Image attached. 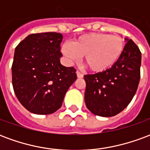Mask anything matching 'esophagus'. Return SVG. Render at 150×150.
Here are the masks:
<instances>
[{"mask_svg":"<svg viewBox=\"0 0 150 150\" xmlns=\"http://www.w3.org/2000/svg\"><path fill=\"white\" fill-rule=\"evenodd\" d=\"M76 75H77V77H78V78H83V75L82 74L81 72L79 71H76Z\"/></svg>","mask_w":150,"mask_h":150,"instance_id":"1","label":"esophagus"}]
</instances>
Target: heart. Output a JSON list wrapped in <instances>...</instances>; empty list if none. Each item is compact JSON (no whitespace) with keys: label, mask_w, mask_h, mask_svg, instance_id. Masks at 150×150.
<instances>
[{"label":"heart","mask_w":150,"mask_h":150,"mask_svg":"<svg viewBox=\"0 0 150 150\" xmlns=\"http://www.w3.org/2000/svg\"><path fill=\"white\" fill-rule=\"evenodd\" d=\"M125 48V42L118 35L91 33L82 35L72 42L65 43L62 53L70 62H77L84 56V63L96 73L106 71L119 61Z\"/></svg>","instance_id":"b5f03b06"}]
</instances>
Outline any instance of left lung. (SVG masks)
<instances>
[{"instance_id":"1","label":"left lung","mask_w":150,"mask_h":150,"mask_svg":"<svg viewBox=\"0 0 150 150\" xmlns=\"http://www.w3.org/2000/svg\"><path fill=\"white\" fill-rule=\"evenodd\" d=\"M125 40V51L112 68L84 75L86 106L96 116L117 115L129 105L137 90L142 53L132 39Z\"/></svg>"}]
</instances>
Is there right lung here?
Masks as SVG:
<instances>
[{"label": "right lung", "instance_id": "obj_1", "mask_svg": "<svg viewBox=\"0 0 150 150\" xmlns=\"http://www.w3.org/2000/svg\"><path fill=\"white\" fill-rule=\"evenodd\" d=\"M62 41L59 33L32 34L15 48L13 87L19 102L30 112L47 115L56 112L77 79L73 67L60 63Z\"/></svg>", "mask_w": 150, "mask_h": 150}]
</instances>
